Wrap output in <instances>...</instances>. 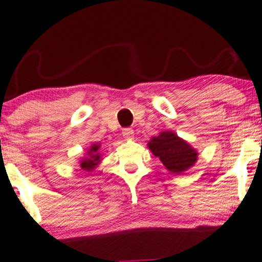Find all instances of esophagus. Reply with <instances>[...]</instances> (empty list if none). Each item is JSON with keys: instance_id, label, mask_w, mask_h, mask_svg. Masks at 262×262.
Returning <instances> with one entry per match:
<instances>
[{"instance_id": "obj_1", "label": "esophagus", "mask_w": 262, "mask_h": 262, "mask_svg": "<svg viewBox=\"0 0 262 262\" xmlns=\"http://www.w3.org/2000/svg\"><path fill=\"white\" fill-rule=\"evenodd\" d=\"M122 135H123V138L127 139V140H132V139H134V130L132 128H124L123 130H122Z\"/></svg>"}]
</instances>
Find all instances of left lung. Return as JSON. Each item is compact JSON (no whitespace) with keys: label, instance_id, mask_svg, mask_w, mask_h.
Instances as JSON below:
<instances>
[{"label":"left lung","instance_id":"obj_1","mask_svg":"<svg viewBox=\"0 0 262 262\" xmlns=\"http://www.w3.org/2000/svg\"><path fill=\"white\" fill-rule=\"evenodd\" d=\"M148 148L158 157L163 165L171 173L181 175L196 163L198 152L186 140L173 132H162L153 137L147 144Z\"/></svg>","mask_w":262,"mask_h":262}]
</instances>
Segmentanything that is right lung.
Listing matches in <instances>:
<instances>
[{
    "mask_svg": "<svg viewBox=\"0 0 262 262\" xmlns=\"http://www.w3.org/2000/svg\"><path fill=\"white\" fill-rule=\"evenodd\" d=\"M99 144H93L91 146L89 152H87V157L80 160V167L83 171H92L95 167L100 163V153H99Z\"/></svg>",
    "mask_w": 262,
    "mask_h": 262,
    "instance_id": "obj_1",
    "label": "right lung"
}]
</instances>
